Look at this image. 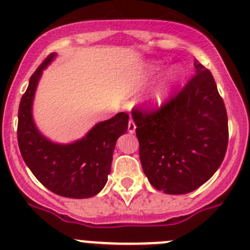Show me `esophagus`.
<instances>
[{
	"mask_svg": "<svg viewBox=\"0 0 250 250\" xmlns=\"http://www.w3.org/2000/svg\"><path fill=\"white\" fill-rule=\"evenodd\" d=\"M136 123H134V121L133 120H129V122H128V132L129 133H134L136 132Z\"/></svg>",
	"mask_w": 250,
	"mask_h": 250,
	"instance_id": "1",
	"label": "esophagus"
}]
</instances>
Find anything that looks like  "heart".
<instances>
[{
	"label": "heart",
	"mask_w": 250,
	"mask_h": 250,
	"mask_svg": "<svg viewBox=\"0 0 250 250\" xmlns=\"http://www.w3.org/2000/svg\"><path fill=\"white\" fill-rule=\"evenodd\" d=\"M160 67H162V65L158 64V62H154V64H151L150 66H149L148 72L150 74V75H154V74L159 72ZM179 76H180V70H179L178 67L172 69L171 72L169 74V76H167V78L163 81L162 85H160L157 90L154 91L153 97H151V101H153L154 104H163V102L167 99V96H169V93H170V90H171L172 85H174V83L178 81Z\"/></svg>",
	"instance_id": "heart-1"
}]
</instances>
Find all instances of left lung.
Masks as SVG:
<instances>
[{
	"label": "left lung",
	"instance_id": "1",
	"mask_svg": "<svg viewBox=\"0 0 250 250\" xmlns=\"http://www.w3.org/2000/svg\"><path fill=\"white\" fill-rule=\"evenodd\" d=\"M196 74L160 107H136L132 117L139 158L149 183L169 195L204 185L225 159L228 117L211 71L199 60Z\"/></svg>",
	"mask_w": 250,
	"mask_h": 250
}]
</instances>
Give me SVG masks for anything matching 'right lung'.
Segmentation results:
<instances>
[{"instance_id":"right-lung-1","label":"right lung","mask_w":250,"mask_h":250,"mask_svg":"<svg viewBox=\"0 0 250 250\" xmlns=\"http://www.w3.org/2000/svg\"><path fill=\"white\" fill-rule=\"evenodd\" d=\"M54 58L51 53L39 65L21 99L18 146L27 167L48 190L62 197L87 199L106 185L114 146L118 137L127 132L129 116L120 112L97 123L85 138L72 144H55L42 136L32 118V102L42 71Z\"/></svg>"}]
</instances>
